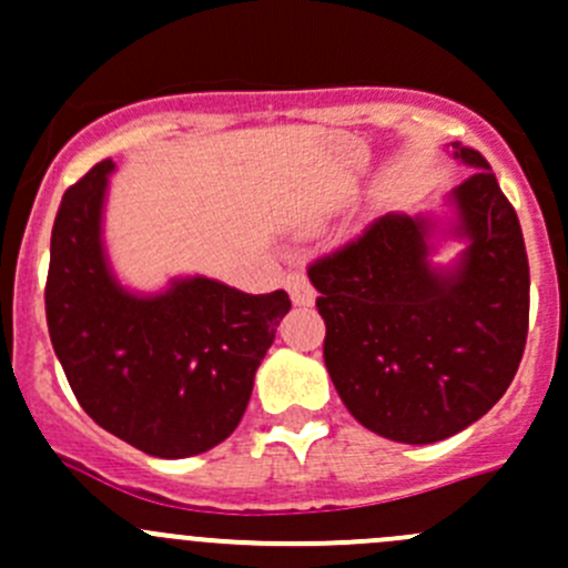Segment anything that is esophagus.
I'll return each instance as SVG.
<instances>
[{
	"label": "esophagus",
	"mask_w": 568,
	"mask_h": 568,
	"mask_svg": "<svg viewBox=\"0 0 568 568\" xmlns=\"http://www.w3.org/2000/svg\"><path fill=\"white\" fill-rule=\"evenodd\" d=\"M285 288L291 291L294 305H314L316 291L314 285H311V280L302 272H288V277H285Z\"/></svg>",
	"instance_id": "34e87169"
}]
</instances>
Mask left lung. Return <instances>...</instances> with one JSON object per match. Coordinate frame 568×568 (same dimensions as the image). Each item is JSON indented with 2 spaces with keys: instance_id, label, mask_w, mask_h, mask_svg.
I'll return each mask as SVG.
<instances>
[{
  "instance_id": "8db88e82",
  "label": "left lung",
  "mask_w": 568,
  "mask_h": 568,
  "mask_svg": "<svg viewBox=\"0 0 568 568\" xmlns=\"http://www.w3.org/2000/svg\"><path fill=\"white\" fill-rule=\"evenodd\" d=\"M457 156L476 164L452 193L470 241L457 272L428 266L432 224L406 215H381L308 266L333 386L364 428L395 443H437L487 415L527 344L521 224L485 156Z\"/></svg>"
}]
</instances>
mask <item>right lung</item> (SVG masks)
<instances>
[{
  "label": "right lung",
  "instance_id": "obj_1",
  "mask_svg": "<svg viewBox=\"0 0 568 568\" xmlns=\"http://www.w3.org/2000/svg\"><path fill=\"white\" fill-rule=\"evenodd\" d=\"M111 168L94 164L58 206L44 285L52 347L100 428L151 457H195L237 428L291 300L206 277L159 296L120 288L100 246Z\"/></svg>",
  "mask_w": 568,
  "mask_h": 568
}]
</instances>
